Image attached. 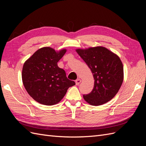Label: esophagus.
I'll list each match as a JSON object with an SVG mask.
<instances>
[{
    "label": "esophagus",
    "mask_w": 146,
    "mask_h": 146,
    "mask_svg": "<svg viewBox=\"0 0 146 146\" xmlns=\"http://www.w3.org/2000/svg\"><path fill=\"white\" fill-rule=\"evenodd\" d=\"M81 82H82V80H80V78L77 79V80H76V85H78L79 84H80V83H81Z\"/></svg>",
    "instance_id": "34e87169"
}]
</instances>
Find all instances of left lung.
Masks as SVG:
<instances>
[{"instance_id": "1", "label": "left lung", "mask_w": 146, "mask_h": 146, "mask_svg": "<svg viewBox=\"0 0 146 146\" xmlns=\"http://www.w3.org/2000/svg\"><path fill=\"white\" fill-rule=\"evenodd\" d=\"M76 51L91 69L94 79L91 93L83 95L87 103L103 105L117 93L123 80V68L119 56L105 47L77 48Z\"/></svg>"}]
</instances>
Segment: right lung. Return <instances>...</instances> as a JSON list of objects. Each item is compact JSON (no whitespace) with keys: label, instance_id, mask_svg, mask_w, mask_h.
I'll return each instance as SVG.
<instances>
[{"label":"right lung","instance_id":"obj_1","mask_svg":"<svg viewBox=\"0 0 146 146\" xmlns=\"http://www.w3.org/2000/svg\"><path fill=\"white\" fill-rule=\"evenodd\" d=\"M67 51L50 47L39 48L25 61L22 80L28 94L37 102L54 105L61 100L70 86L76 85L66 77L57 63Z\"/></svg>","mask_w":146,"mask_h":146}]
</instances>
